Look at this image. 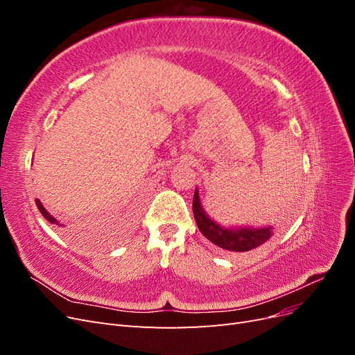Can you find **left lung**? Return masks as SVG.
<instances>
[{
    "label": "left lung",
    "instance_id": "8db88e82",
    "mask_svg": "<svg viewBox=\"0 0 355 355\" xmlns=\"http://www.w3.org/2000/svg\"><path fill=\"white\" fill-rule=\"evenodd\" d=\"M192 210H194V218L197 227L201 234L210 240L213 244L228 252H249L263 244L268 239H271L272 230L271 227L261 230H225L214 223L204 210L201 209L198 189L194 192V201H192Z\"/></svg>",
    "mask_w": 355,
    "mask_h": 355
}]
</instances>
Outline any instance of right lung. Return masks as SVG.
<instances>
[{"label":"right lung","instance_id":"right-lung-1","mask_svg":"<svg viewBox=\"0 0 355 355\" xmlns=\"http://www.w3.org/2000/svg\"><path fill=\"white\" fill-rule=\"evenodd\" d=\"M35 202H37V207H38V210L42 213V216H44V218H46L49 222H51V223H56V225H59V227H63L62 223H59V222H58L55 218H53L51 214H50V213H49V211L44 209V206H42V204L40 202V200H35Z\"/></svg>","mask_w":355,"mask_h":355}]
</instances>
